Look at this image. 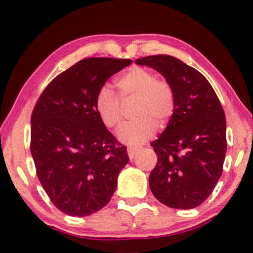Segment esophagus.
<instances>
[{
  "instance_id": "obj_1",
  "label": "esophagus",
  "mask_w": 253,
  "mask_h": 253,
  "mask_svg": "<svg viewBox=\"0 0 253 253\" xmlns=\"http://www.w3.org/2000/svg\"><path fill=\"white\" fill-rule=\"evenodd\" d=\"M139 148L137 147H128L127 148V153H128V157H129L130 160H132L133 158H135V155L139 152Z\"/></svg>"
}]
</instances>
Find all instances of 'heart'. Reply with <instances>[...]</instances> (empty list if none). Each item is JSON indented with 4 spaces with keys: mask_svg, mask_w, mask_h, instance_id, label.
<instances>
[{
    "mask_svg": "<svg viewBox=\"0 0 253 253\" xmlns=\"http://www.w3.org/2000/svg\"><path fill=\"white\" fill-rule=\"evenodd\" d=\"M124 100L136 99L137 120L125 123L117 130L118 140L129 146H139L151 139L160 127H164L175 111L173 88L164 80L143 67H132L117 80ZM95 112L102 124L110 129L116 128L122 120L121 102L107 87L99 89L94 99Z\"/></svg>",
    "mask_w": 253,
    "mask_h": 253,
    "instance_id": "b5f03b06",
    "label": "heart"
}]
</instances>
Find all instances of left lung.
Masks as SVG:
<instances>
[{
  "instance_id": "8db88e82",
  "label": "left lung",
  "mask_w": 253,
  "mask_h": 253,
  "mask_svg": "<svg viewBox=\"0 0 253 253\" xmlns=\"http://www.w3.org/2000/svg\"><path fill=\"white\" fill-rule=\"evenodd\" d=\"M155 69L173 88L175 111L151 146L158 162L149 185L158 200L174 209H193L206 201L221 178L226 154V120L208 79L170 55L136 60Z\"/></svg>"
}]
</instances>
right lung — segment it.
Returning <instances> with one entry per match:
<instances>
[{"mask_svg": "<svg viewBox=\"0 0 253 253\" xmlns=\"http://www.w3.org/2000/svg\"><path fill=\"white\" fill-rule=\"evenodd\" d=\"M131 60L84 58L44 89L31 116L30 150L37 176L63 213L87 216L110 202L129 161L96 114L94 99Z\"/></svg>", "mask_w": 253, "mask_h": 253, "instance_id": "right-lung-1", "label": "right lung"}]
</instances>
